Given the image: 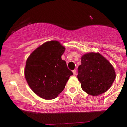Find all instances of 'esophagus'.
<instances>
[{
	"label": "esophagus",
	"mask_w": 127,
	"mask_h": 127,
	"mask_svg": "<svg viewBox=\"0 0 127 127\" xmlns=\"http://www.w3.org/2000/svg\"><path fill=\"white\" fill-rule=\"evenodd\" d=\"M72 73H73L74 76H75V75H76V70H73V71H72Z\"/></svg>",
	"instance_id": "34e87169"
}]
</instances>
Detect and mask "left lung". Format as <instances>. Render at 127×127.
Masks as SVG:
<instances>
[{
  "instance_id": "8db88e82",
  "label": "left lung",
  "mask_w": 127,
  "mask_h": 127,
  "mask_svg": "<svg viewBox=\"0 0 127 127\" xmlns=\"http://www.w3.org/2000/svg\"><path fill=\"white\" fill-rule=\"evenodd\" d=\"M115 77L113 66L99 53L91 52L82 56L77 78L87 94L97 96L104 93L111 87Z\"/></svg>"
}]
</instances>
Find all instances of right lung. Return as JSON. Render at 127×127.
I'll list each match as a JSON object with an SVG mask.
<instances>
[{
	"label": "right lung",
	"mask_w": 127,
	"mask_h": 127,
	"mask_svg": "<svg viewBox=\"0 0 127 127\" xmlns=\"http://www.w3.org/2000/svg\"><path fill=\"white\" fill-rule=\"evenodd\" d=\"M64 51L59 41L52 40L40 45L27 58L25 77L38 96L46 100L55 99L73 74L61 59Z\"/></svg>",
	"instance_id": "1"
}]
</instances>
